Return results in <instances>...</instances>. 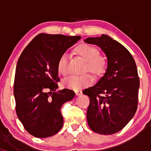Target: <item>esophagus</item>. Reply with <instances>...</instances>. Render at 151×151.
Wrapping results in <instances>:
<instances>
[{"instance_id":"1","label":"esophagus","mask_w":151,"mask_h":151,"mask_svg":"<svg viewBox=\"0 0 151 151\" xmlns=\"http://www.w3.org/2000/svg\"><path fill=\"white\" fill-rule=\"evenodd\" d=\"M75 93L77 96H80V95L82 94V91L81 90H77V91H75Z\"/></svg>"}]
</instances>
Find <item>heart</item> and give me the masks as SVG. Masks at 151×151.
Segmentation results:
<instances>
[{
  "label": "heart",
  "mask_w": 151,
  "mask_h": 151,
  "mask_svg": "<svg viewBox=\"0 0 151 151\" xmlns=\"http://www.w3.org/2000/svg\"><path fill=\"white\" fill-rule=\"evenodd\" d=\"M74 53L86 62V70L94 74H101L106 69V61L100 55L97 48L89 44H81L76 47ZM59 73L66 76L69 74L68 56L63 54L60 57L58 62ZM91 81V77L89 74L84 75H72L64 81V84L67 88L73 90H79L89 85Z\"/></svg>",
  "instance_id": "obj_1"
}]
</instances>
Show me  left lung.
<instances>
[{"mask_svg":"<svg viewBox=\"0 0 151 151\" xmlns=\"http://www.w3.org/2000/svg\"><path fill=\"white\" fill-rule=\"evenodd\" d=\"M107 58V68L94 86L83 93L90 99L86 119L90 129L103 135L122 130L136 114L140 81L136 62L124 46L106 35L88 37Z\"/></svg>","mask_w":151,"mask_h":151,"instance_id":"left-lung-1","label":"left lung"}]
</instances>
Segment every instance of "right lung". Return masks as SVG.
I'll list each match as a JSON object with an SVG mask.
<instances>
[{"mask_svg": "<svg viewBox=\"0 0 151 151\" xmlns=\"http://www.w3.org/2000/svg\"><path fill=\"white\" fill-rule=\"evenodd\" d=\"M80 36L40 33L20 55L15 69V110L26 131L37 138L56 134L63 126L60 109L75 96L72 90L57 91L60 57Z\"/></svg>", "mask_w": 151, "mask_h": 151, "instance_id": "obj_1", "label": "right lung"}]
</instances>
